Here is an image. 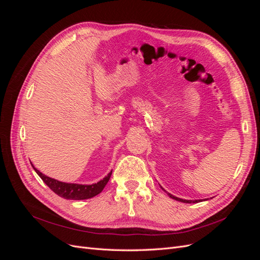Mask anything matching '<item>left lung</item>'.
<instances>
[{"label": "left lung", "instance_id": "left-lung-1", "mask_svg": "<svg viewBox=\"0 0 260 260\" xmlns=\"http://www.w3.org/2000/svg\"><path fill=\"white\" fill-rule=\"evenodd\" d=\"M161 187V186H160ZM162 188V187H161ZM164 190V188H162ZM165 192L167 193V195L169 196V198H171L172 200H176V201H179V202H181V203H188V204H192V203H199V202H203V201H207V200H183V199H179V198H177V196H174L172 194H170V193H168L166 190H164Z\"/></svg>", "mask_w": 260, "mask_h": 260}]
</instances>
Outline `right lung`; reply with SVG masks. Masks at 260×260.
Here are the masks:
<instances>
[{
  "instance_id": "obj_1",
  "label": "right lung",
  "mask_w": 260,
  "mask_h": 260,
  "mask_svg": "<svg viewBox=\"0 0 260 260\" xmlns=\"http://www.w3.org/2000/svg\"><path fill=\"white\" fill-rule=\"evenodd\" d=\"M34 167V165H32ZM35 171L38 174V176L40 177L43 182L48 185L51 190L57 194L60 198L65 199V200H76V201H81V200H88L91 198H94V196L100 194L107 182L109 181V178L112 176L111 171L109 174L103 178V180L99 181L96 183L93 184H77V183H66V182H61V181H58L56 179L50 178L48 176L43 175L42 172L39 171L37 168H35Z\"/></svg>"
}]
</instances>
